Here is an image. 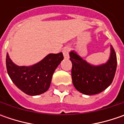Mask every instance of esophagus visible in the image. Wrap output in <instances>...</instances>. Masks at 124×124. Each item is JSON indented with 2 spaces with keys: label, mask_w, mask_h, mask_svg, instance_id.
I'll return each mask as SVG.
<instances>
[{
  "label": "esophagus",
  "mask_w": 124,
  "mask_h": 124,
  "mask_svg": "<svg viewBox=\"0 0 124 124\" xmlns=\"http://www.w3.org/2000/svg\"><path fill=\"white\" fill-rule=\"evenodd\" d=\"M69 51L70 48L68 47H65L63 50V56H64V58L66 59H69Z\"/></svg>",
  "instance_id": "obj_1"
}]
</instances>
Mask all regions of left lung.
I'll use <instances>...</instances> for the list:
<instances>
[{"instance_id":"left-lung-1","label":"left lung","mask_w":124,"mask_h":124,"mask_svg":"<svg viewBox=\"0 0 124 124\" xmlns=\"http://www.w3.org/2000/svg\"><path fill=\"white\" fill-rule=\"evenodd\" d=\"M72 63V79L74 88L86 95L101 93L112 83L117 69V56L110 45V54L106 63L90 64L74 51L70 52Z\"/></svg>"}]
</instances>
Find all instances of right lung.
Masks as SVG:
<instances>
[{"label":"right lung","instance_id":"obj_1","mask_svg":"<svg viewBox=\"0 0 124 124\" xmlns=\"http://www.w3.org/2000/svg\"><path fill=\"white\" fill-rule=\"evenodd\" d=\"M63 59L62 52L49 54L36 64L18 66L12 62L7 53L6 67L10 79L17 88L28 95L36 96L49 89L52 75Z\"/></svg>","mask_w":124,"mask_h":124}]
</instances>
